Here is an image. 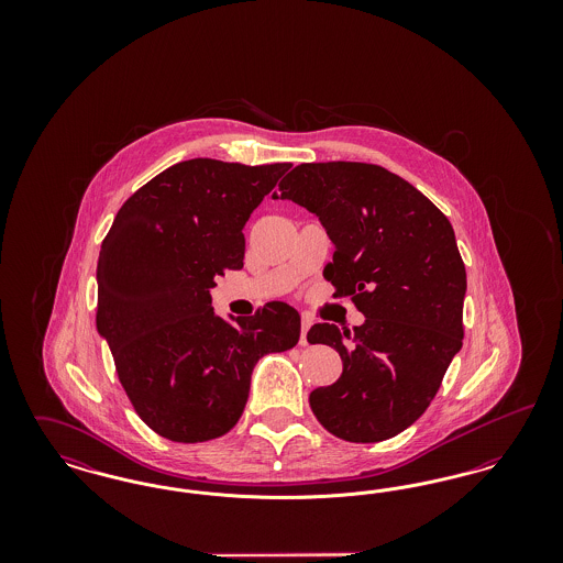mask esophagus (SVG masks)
Instances as JSON below:
<instances>
[{
    "mask_svg": "<svg viewBox=\"0 0 563 563\" xmlns=\"http://www.w3.org/2000/svg\"><path fill=\"white\" fill-rule=\"evenodd\" d=\"M310 327H312V321L308 319V317H301V331H299V344L301 346H306L308 344V331H310Z\"/></svg>",
    "mask_w": 563,
    "mask_h": 563,
    "instance_id": "esophagus-1",
    "label": "esophagus"
}]
</instances>
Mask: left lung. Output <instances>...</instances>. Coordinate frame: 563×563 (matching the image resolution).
Segmentation results:
<instances>
[{"instance_id": "left-lung-1", "label": "left lung", "mask_w": 563, "mask_h": 563, "mask_svg": "<svg viewBox=\"0 0 563 563\" xmlns=\"http://www.w3.org/2000/svg\"><path fill=\"white\" fill-rule=\"evenodd\" d=\"M272 198L321 219L335 244L322 276L365 314L354 331L329 322L308 331L344 363L335 384L310 393L317 420L350 443L399 434L427 411L462 349L466 269L450 219L365 162L299 164Z\"/></svg>"}]
</instances>
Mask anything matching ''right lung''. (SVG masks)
Instances as JSON below:
<instances>
[{
  "label": "right lung",
  "mask_w": 563,
  "mask_h": 563,
  "mask_svg": "<svg viewBox=\"0 0 563 563\" xmlns=\"http://www.w3.org/2000/svg\"><path fill=\"white\" fill-rule=\"evenodd\" d=\"M289 168L179 162L134 191L101 244L97 329L134 411L164 439L234 429L255 363L299 340L285 301L232 322L211 306L214 278L242 268L244 223Z\"/></svg>",
  "instance_id": "add662e5"
}]
</instances>
